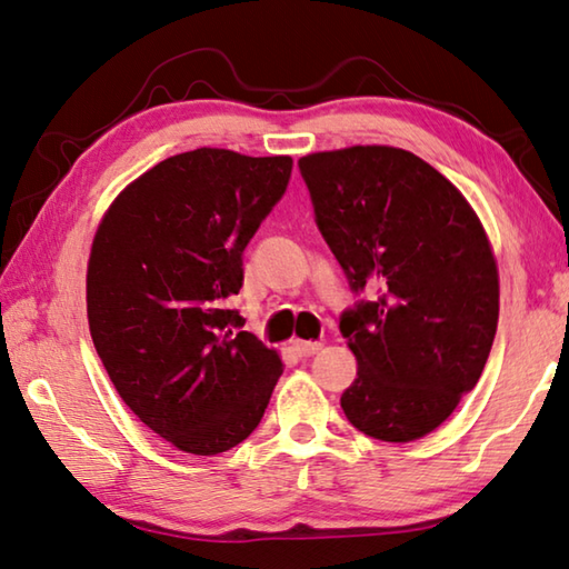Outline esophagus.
I'll list each match as a JSON object with an SVG mask.
<instances>
[{
  "mask_svg": "<svg viewBox=\"0 0 569 569\" xmlns=\"http://www.w3.org/2000/svg\"><path fill=\"white\" fill-rule=\"evenodd\" d=\"M293 351H296V356H301V359H308V356L321 351V343L319 341H293Z\"/></svg>",
  "mask_w": 569,
  "mask_h": 569,
  "instance_id": "obj_1",
  "label": "esophagus"
}]
</instances>
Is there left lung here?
<instances>
[{
  "label": "left lung",
  "instance_id": "left-lung-1",
  "mask_svg": "<svg viewBox=\"0 0 569 569\" xmlns=\"http://www.w3.org/2000/svg\"><path fill=\"white\" fill-rule=\"evenodd\" d=\"M316 226L361 296L339 329L359 361L341 393L381 441L435 431L477 387L499 319V278L465 196L409 150L356 146L298 160Z\"/></svg>",
  "mask_w": 569,
  "mask_h": 569
}]
</instances>
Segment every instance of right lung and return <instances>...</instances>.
Here are the masks:
<instances>
[{
  "label": "right lung",
  "mask_w": 569,
  "mask_h": 569,
  "mask_svg": "<svg viewBox=\"0 0 569 569\" xmlns=\"http://www.w3.org/2000/svg\"><path fill=\"white\" fill-rule=\"evenodd\" d=\"M291 168L288 156L180 152L124 188L92 240L94 349L138 419L188 455L213 457L253 435L283 373L228 301Z\"/></svg>",
  "instance_id": "right-lung-1"
}]
</instances>
